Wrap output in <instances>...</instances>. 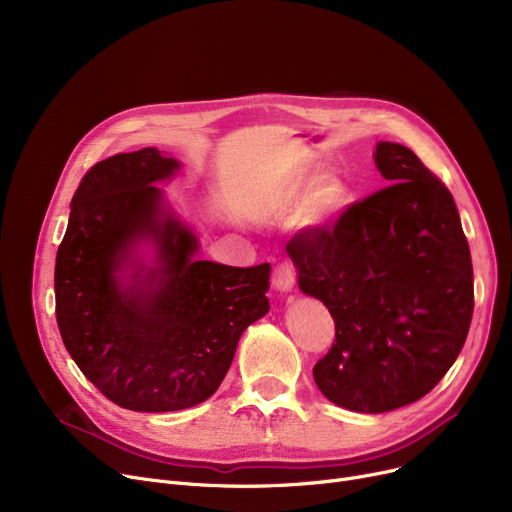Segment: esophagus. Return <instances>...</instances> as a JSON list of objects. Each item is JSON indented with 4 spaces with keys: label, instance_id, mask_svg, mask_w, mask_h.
Segmentation results:
<instances>
[{
    "label": "esophagus",
    "instance_id": "obj_1",
    "mask_svg": "<svg viewBox=\"0 0 512 512\" xmlns=\"http://www.w3.org/2000/svg\"><path fill=\"white\" fill-rule=\"evenodd\" d=\"M272 284L276 290L280 292H288L294 286V270L290 263H278L274 267V274H272Z\"/></svg>",
    "mask_w": 512,
    "mask_h": 512
}]
</instances>
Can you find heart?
<instances>
[{
	"label": "heart",
	"instance_id": "1",
	"mask_svg": "<svg viewBox=\"0 0 512 512\" xmlns=\"http://www.w3.org/2000/svg\"><path fill=\"white\" fill-rule=\"evenodd\" d=\"M303 213L309 224H324L348 205L351 191L348 186L334 174H324L317 178L315 168H301L294 174L282 191V205L297 207L303 201Z\"/></svg>",
	"mask_w": 512,
	"mask_h": 512
}]
</instances>
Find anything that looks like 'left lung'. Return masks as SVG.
<instances>
[{
    "label": "left lung",
    "mask_w": 512,
    "mask_h": 512,
    "mask_svg": "<svg viewBox=\"0 0 512 512\" xmlns=\"http://www.w3.org/2000/svg\"><path fill=\"white\" fill-rule=\"evenodd\" d=\"M390 182L286 251L299 286L336 324L313 378L334 405L386 413L419 400L459 357L473 317V267L444 182L398 143H378Z\"/></svg>",
    "instance_id": "obj_1"
}]
</instances>
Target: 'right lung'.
Instances as JSON below:
<instances>
[{"instance_id": "obj_1", "label": "right lung", "mask_w": 512, "mask_h": 512, "mask_svg": "<svg viewBox=\"0 0 512 512\" xmlns=\"http://www.w3.org/2000/svg\"><path fill=\"white\" fill-rule=\"evenodd\" d=\"M180 164L157 149L95 164L72 197L56 257V319L85 378L118 407L166 413L220 388L236 344L270 311V265L195 259L197 236L166 209L155 182ZM139 237L158 265L122 287L115 272Z\"/></svg>"}]
</instances>
